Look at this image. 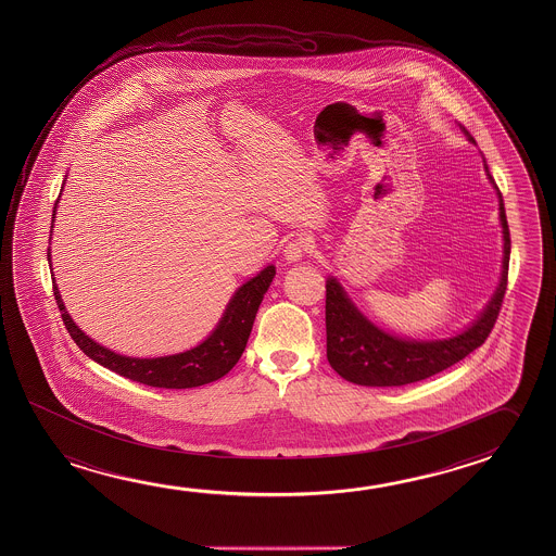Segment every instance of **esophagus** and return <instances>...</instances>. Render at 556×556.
Listing matches in <instances>:
<instances>
[{"label":"esophagus","instance_id":"obj_1","mask_svg":"<svg viewBox=\"0 0 556 556\" xmlns=\"http://www.w3.org/2000/svg\"><path fill=\"white\" fill-rule=\"evenodd\" d=\"M309 240L306 237L291 238L289 242H287V247H285V260L289 262V264H294V262H301L304 254L308 252Z\"/></svg>","mask_w":556,"mask_h":556}]
</instances>
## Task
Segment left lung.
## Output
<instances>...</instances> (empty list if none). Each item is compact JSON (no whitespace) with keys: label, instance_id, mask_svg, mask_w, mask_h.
<instances>
[{"label":"left lung","instance_id":"left-lung-1","mask_svg":"<svg viewBox=\"0 0 556 556\" xmlns=\"http://www.w3.org/2000/svg\"><path fill=\"white\" fill-rule=\"evenodd\" d=\"M459 128L469 141H475L465 126L459 124ZM484 170L489 180L494 184L486 164H484ZM496 193L501 200L502 235H504L501 285L492 294L486 308L482 309L481 316L462 333L447 339H438V341H417V339L390 336L383 329L376 328L372 321H368L346 296V292L337 279L329 277L326 281L328 361L341 378H345L346 382L372 386V388L420 382L464 361L465 356L473 353L477 346H481L486 341L501 314L504 292L508 287V264H510V228H508L498 188Z\"/></svg>","mask_w":556,"mask_h":556}]
</instances>
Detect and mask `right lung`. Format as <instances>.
Listing matches in <instances>:
<instances>
[{
  "label": "right lung",
  "instance_id": "1",
  "mask_svg": "<svg viewBox=\"0 0 556 556\" xmlns=\"http://www.w3.org/2000/svg\"><path fill=\"white\" fill-rule=\"evenodd\" d=\"M48 262H50V248H48ZM274 277L275 265H267L264 271H260L250 281L244 282L232 294L217 328L211 331V336L203 343L186 353L156 356V358L118 355L106 346L99 345L97 341H92L91 337L85 336L67 314L55 281L52 282H54L55 302L62 312L65 328L85 355L134 382L146 383L151 388L186 390V388H198L203 383L215 382L237 365L238 358L247 349L248 337L254 326L257 308L264 301V294L274 281Z\"/></svg>",
  "mask_w": 556,
  "mask_h": 556
}]
</instances>
